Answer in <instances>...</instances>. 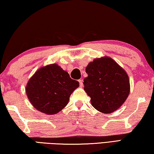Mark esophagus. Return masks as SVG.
<instances>
[{
	"mask_svg": "<svg viewBox=\"0 0 154 154\" xmlns=\"http://www.w3.org/2000/svg\"><path fill=\"white\" fill-rule=\"evenodd\" d=\"M79 82L80 83V87H82V86H83V81H82V80H79Z\"/></svg>",
	"mask_w": 154,
	"mask_h": 154,
	"instance_id": "esophagus-1",
	"label": "esophagus"
}]
</instances>
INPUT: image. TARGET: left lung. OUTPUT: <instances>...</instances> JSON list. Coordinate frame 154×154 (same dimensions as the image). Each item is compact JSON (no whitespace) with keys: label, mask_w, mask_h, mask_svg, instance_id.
<instances>
[{"label":"left lung","mask_w":154,"mask_h":154,"mask_svg":"<svg viewBox=\"0 0 154 154\" xmlns=\"http://www.w3.org/2000/svg\"><path fill=\"white\" fill-rule=\"evenodd\" d=\"M84 89L98 111L112 112L126 100L130 93L129 78L111 58L95 59L87 65Z\"/></svg>","instance_id":"left-lung-1"}]
</instances>
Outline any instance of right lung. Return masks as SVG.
<instances>
[{
  "instance_id": "right-lung-1",
  "label": "right lung",
  "mask_w": 154,
  "mask_h": 154,
  "mask_svg": "<svg viewBox=\"0 0 154 154\" xmlns=\"http://www.w3.org/2000/svg\"><path fill=\"white\" fill-rule=\"evenodd\" d=\"M79 82L57 64L43 67L27 83L26 92L32 105L39 111L54 115L66 106Z\"/></svg>"
}]
</instances>
